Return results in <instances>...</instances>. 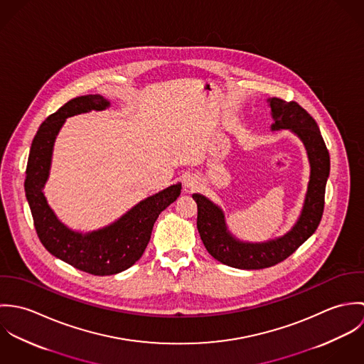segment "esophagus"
Wrapping results in <instances>:
<instances>
[{"label":"esophagus","mask_w":364,"mask_h":364,"mask_svg":"<svg viewBox=\"0 0 364 364\" xmlns=\"http://www.w3.org/2000/svg\"><path fill=\"white\" fill-rule=\"evenodd\" d=\"M182 182H183L185 191H193V189L198 186L199 179H198V176L193 175V173H185V175L182 176Z\"/></svg>","instance_id":"1"}]
</instances>
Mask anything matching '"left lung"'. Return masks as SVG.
I'll list each match as a JSON object with an SVG mask.
<instances>
[{"label": "left lung", "mask_w": 364, "mask_h": 364, "mask_svg": "<svg viewBox=\"0 0 364 364\" xmlns=\"http://www.w3.org/2000/svg\"><path fill=\"white\" fill-rule=\"evenodd\" d=\"M272 130L289 129L304 143L311 175L304 206L294 227L280 238L267 242H242L228 231L221 208L203 195H192L198 205V230L214 259L237 269H264L287 259L303 245L319 225L325 205V186L329 176V153L316 122L310 113L294 101L270 98Z\"/></svg>", "instance_id": "8db88e82"}]
</instances>
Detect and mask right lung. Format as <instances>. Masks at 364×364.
I'll return each instance as SVG.
<instances>
[{
    "label": "right lung",
    "instance_id": "1",
    "mask_svg": "<svg viewBox=\"0 0 364 364\" xmlns=\"http://www.w3.org/2000/svg\"><path fill=\"white\" fill-rule=\"evenodd\" d=\"M109 105L101 95H84L68 101L50 114L32 141L25 179L26 199L43 247L53 257L95 276L116 274L140 259L158 215L181 195V183L172 185L141 200L110 225L87 234L70 230L55 217L43 193L55 136L67 117L104 110Z\"/></svg>",
    "mask_w": 364,
    "mask_h": 364
}]
</instances>
